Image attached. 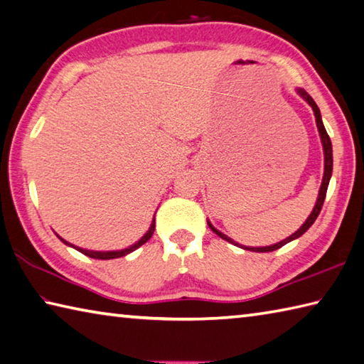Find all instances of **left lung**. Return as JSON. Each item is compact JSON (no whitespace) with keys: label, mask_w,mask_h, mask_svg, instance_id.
Wrapping results in <instances>:
<instances>
[{"label":"left lung","mask_w":364,"mask_h":364,"mask_svg":"<svg viewBox=\"0 0 364 364\" xmlns=\"http://www.w3.org/2000/svg\"><path fill=\"white\" fill-rule=\"evenodd\" d=\"M298 95H300L301 97H304L306 101H308V104L312 107V110H314L316 123H317V129H318L320 139H322V145H323V154H325V173H323L322 186H320V191H318V198H317L314 210H312V213L309 215V218L306 219V223H304V224L300 227V229H298L294 235H290L289 238H286L284 241H281V243L273 245V246H267V247H245V246H243V249H247V251H254V252H272V251H276V249L282 247L284 245H287L289 241L295 240V238H300L301 235H303L306 230H308L312 224H314V220L317 219L318 213H320V210H322L323 202H325L326 189H328V183H330L331 172H333V146H331V140H330V137H328V134H326V129H325V126H323V123H322V117H320V110H318L317 104L314 102V99H312V97L308 95V92H306V91H304V90H301V88L298 90ZM208 225H210V229H211L213 232H215L216 235H219V237L223 238V240L229 241V243H232V245H235V246H240L238 243H235V241H233V240H230L229 237H225L224 233H220L219 230H216L215 227H213L210 223H208Z\"/></svg>","instance_id":"obj_1"}]
</instances>
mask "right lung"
I'll list each match as a JSON object with an SVG mask.
<instances>
[{
	"label": "right lung",
	"mask_w": 364,
	"mask_h": 364,
	"mask_svg": "<svg viewBox=\"0 0 364 364\" xmlns=\"http://www.w3.org/2000/svg\"><path fill=\"white\" fill-rule=\"evenodd\" d=\"M156 219H153V224H151V227H149V230L145 233V237H141V240L140 241H137V243L135 245H132L131 247H127V249H123V251H109V252H97V251H88V249H82V247H75L77 251H80L82 254H85V255H88V257H91V259H101V260H110V259H118V257H123V255H126V254H129V252H132V251H135V249L137 247H140L141 245H145L146 241L153 237V233H154V227H156V223H154ZM63 243H66V245H69V246H73L70 243H68V241H64L63 238H60Z\"/></svg>",
	"instance_id": "obj_1"
}]
</instances>
